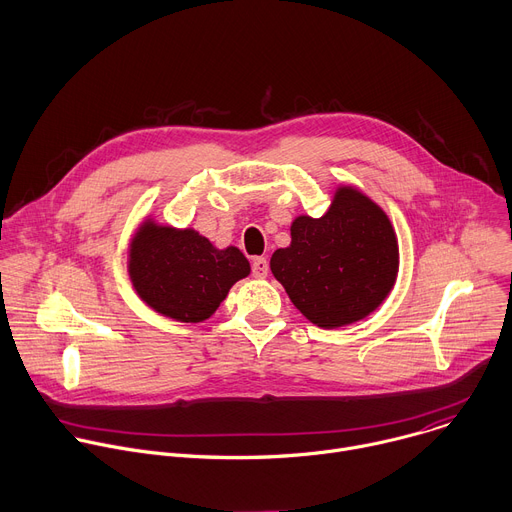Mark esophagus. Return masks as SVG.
I'll use <instances>...</instances> for the list:
<instances>
[{
	"label": "esophagus",
	"instance_id": "obj_1",
	"mask_svg": "<svg viewBox=\"0 0 512 512\" xmlns=\"http://www.w3.org/2000/svg\"><path fill=\"white\" fill-rule=\"evenodd\" d=\"M251 267H253V275H255L257 279H263V277H267V273H269V263H267L265 257H255Z\"/></svg>",
	"mask_w": 512,
	"mask_h": 512
}]
</instances>
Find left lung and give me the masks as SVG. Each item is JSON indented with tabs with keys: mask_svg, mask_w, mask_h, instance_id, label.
Masks as SVG:
<instances>
[{
	"mask_svg": "<svg viewBox=\"0 0 512 512\" xmlns=\"http://www.w3.org/2000/svg\"><path fill=\"white\" fill-rule=\"evenodd\" d=\"M398 237L386 211L352 185H339L325 215H299L271 273L317 327L333 329L374 313L396 285Z\"/></svg>",
	"mask_w": 512,
	"mask_h": 512,
	"instance_id": "1",
	"label": "left lung"
}]
</instances>
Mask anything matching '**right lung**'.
Instances as JSON below:
<instances>
[{
    "mask_svg": "<svg viewBox=\"0 0 512 512\" xmlns=\"http://www.w3.org/2000/svg\"><path fill=\"white\" fill-rule=\"evenodd\" d=\"M126 271L132 289L152 311L201 323L251 273V265L233 245L219 249L193 227L179 229L148 215L130 237Z\"/></svg>",
    "mask_w": 512,
    "mask_h": 512,
    "instance_id": "obj_1",
    "label": "right lung"
}]
</instances>
